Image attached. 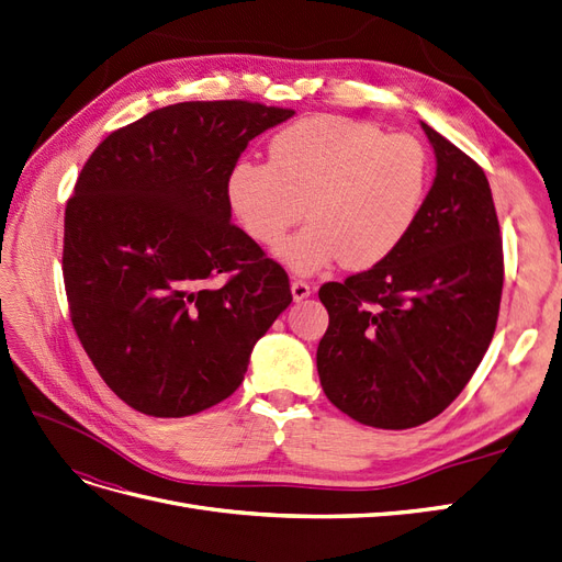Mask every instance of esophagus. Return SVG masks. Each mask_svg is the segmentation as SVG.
Instances as JSON below:
<instances>
[{"mask_svg":"<svg viewBox=\"0 0 562 562\" xmlns=\"http://www.w3.org/2000/svg\"><path fill=\"white\" fill-rule=\"evenodd\" d=\"M291 293H293V300L300 302V300L312 295V288H310L307 281H293V283H291Z\"/></svg>","mask_w":562,"mask_h":562,"instance_id":"34e87169","label":"esophagus"}]
</instances>
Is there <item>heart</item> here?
<instances>
[{"label": "heart", "instance_id": "b5f03b06", "mask_svg": "<svg viewBox=\"0 0 562 562\" xmlns=\"http://www.w3.org/2000/svg\"><path fill=\"white\" fill-rule=\"evenodd\" d=\"M429 155L413 135H386L359 119L316 114L269 143V164L234 166L227 194L252 241L277 246L308 206L313 225L277 248L295 274L342 258L370 269L394 252L429 192Z\"/></svg>", "mask_w": 562, "mask_h": 562}]
</instances>
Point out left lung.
Masks as SVG:
<instances>
[{
    "label": "left lung",
    "instance_id": "left-lung-1",
    "mask_svg": "<svg viewBox=\"0 0 562 562\" xmlns=\"http://www.w3.org/2000/svg\"><path fill=\"white\" fill-rule=\"evenodd\" d=\"M436 178L411 234L345 283L328 310L316 368L335 407L378 429H411L462 394L497 328L504 285L499 220L483 168L422 122Z\"/></svg>",
    "mask_w": 562,
    "mask_h": 562
}]
</instances>
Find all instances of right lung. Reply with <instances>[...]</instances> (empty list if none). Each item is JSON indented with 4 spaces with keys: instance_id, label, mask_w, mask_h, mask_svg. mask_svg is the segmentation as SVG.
Listing matches in <instances>:
<instances>
[{
    "instance_id": "obj_1",
    "label": "right lung",
    "mask_w": 562,
    "mask_h": 562,
    "mask_svg": "<svg viewBox=\"0 0 562 562\" xmlns=\"http://www.w3.org/2000/svg\"><path fill=\"white\" fill-rule=\"evenodd\" d=\"M293 114L248 100L168 105L83 164L65 206V293L83 351L133 411L187 417L232 396L293 302L283 267L229 223L227 194L248 143Z\"/></svg>"
}]
</instances>
